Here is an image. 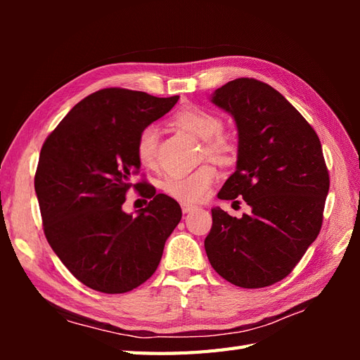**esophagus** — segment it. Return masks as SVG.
Returning <instances> with one entry per match:
<instances>
[{
	"mask_svg": "<svg viewBox=\"0 0 360 360\" xmlns=\"http://www.w3.org/2000/svg\"><path fill=\"white\" fill-rule=\"evenodd\" d=\"M181 207H182V212H184V213H190V212H193V210H196V209H198L196 205H193V204H188V202H182V204H181Z\"/></svg>",
	"mask_w": 360,
	"mask_h": 360,
	"instance_id": "obj_1",
	"label": "esophagus"
}]
</instances>
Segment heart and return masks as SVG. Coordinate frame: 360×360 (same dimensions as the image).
<instances>
[{
	"label": "heart",
	"mask_w": 360,
	"mask_h": 360,
	"mask_svg": "<svg viewBox=\"0 0 360 360\" xmlns=\"http://www.w3.org/2000/svg\"><path fill=\"white\" fill-rule=\"evenodd\" d=\"M176 127L205 141V151L217 159L229 160L235 155V143L227 136L219 134L223 122L215 114L200 108L186 106L173 116ZM159 131L155 125L145 127L137 136L136 155L143 167H155L158 159ZM218 178L217 167L204 164L187 174H170L162 181V190L174 200L184 202L201 201L209 193L213 182Z\"/></svg>",
	"instance_id": "b5f03b06"
}]
</instances>
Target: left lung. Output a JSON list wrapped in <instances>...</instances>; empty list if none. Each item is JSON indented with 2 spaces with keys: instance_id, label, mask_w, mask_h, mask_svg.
I'll list each match as a JSON object with an SVG mask.
<instances>
[{
  "instance_id": "left-lung-1",
  "label": "left lung",
  "mask_w": 360,
  "mask_h": 360,
  "mask_svg": "<svg viewBox=\"0 0 360 360\" xmlns=\"http://www.w3.org/2000/svg\"><path fill=\"white\" fill-rule=\"evenodd\" d=\"M212 102L238 129V159L219 200L243 198L241 218L212 209L204 248L221 277L248 289L271 286L290 274L322 229L330 174L317 133L277 89L235 79Z\"/></svg>"
}]
</instances>
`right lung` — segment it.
Segmentation results:
<instances>
[{
    "label": "right lung",
    "instance_id": "add662e5",
    "mask_svg": "<svg viewBox=\"0 0 360 360\" xmlns=\"http://www.w3.org/2000/svg\"><path fill=\"white\" fill-rule=\"evenodd\" d=\"M179 96L105 88L83 98L46 137L35 173L43 231L83 285L105 294L141 286L158 269L182 212L173 198L137 182V136ZM133 186L148 197L134 217L121 209Z\"/></svg>",
    "mask_w": 360,
    "mask_h": 360
}]
</instances>
